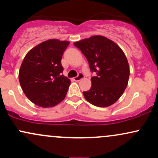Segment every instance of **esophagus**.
<instances>
[{
  "mask_svg": "<svg viewBox=\"0 0 158 158\" xmlns=\"http://www.w3.org/2000/svg\"><path fill=\"white\" fill-rule=\"evenodd\" d=\"M85 77H84V75H83L82 73H79V75L77 76V77H74L73 78V79L75 81H80L81 79H82L83 78H84Z\"/></svg>",
  "mask_w": 158,
  "mask_h": 158,
  "instance_id": "esophagus-1",
  "label": "esophagus"
}]
</instances>
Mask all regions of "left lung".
Wrapping results in <instances>:
<instances>
[{"instance_id":"left-lung-1","label":"left lung","mask_w":158,"mask_h":158,"mask_svg":"<svg viewBox=\"0 0 158 158\" xmlns=\"http://www.w3.org/2000/svg\"><path fill=\"white\" fill-rule=\"evenodd\" d=\"M81 50L89 63L91 88L83 94L88 102L97 107H108L117 102L128 85L130 70L128 60L119 47L102 35L73 44Z\"/></svg>"}]
</instances>
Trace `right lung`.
<instances>
[{
	"mask_svg": "<svg viewBox=\"0 0 158 158\" xmlns=\"http://www.w3.org/2000/svg\"><path fill=\"white\" fill-rule=\"evenodd\" d=\"M70 42L50 39L38 44L24 57L19 81L26 97L36 106L53 107L64 100L70 80L62 74L61 60Z\"/></svg>",
	"mask_w": 158,
	"mask_h": 158,
	"instance_id": "1",
	"label": "right lung"
}]
</instances>
